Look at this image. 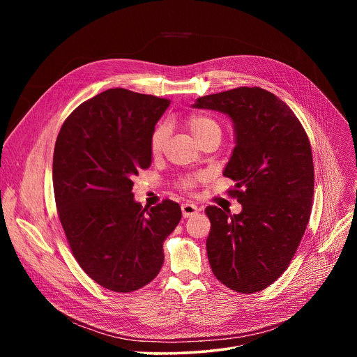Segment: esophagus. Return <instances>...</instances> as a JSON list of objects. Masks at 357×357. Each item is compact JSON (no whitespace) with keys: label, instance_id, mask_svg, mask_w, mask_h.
I'll list each match as a JSON object with an SVG mask.
<instances>
[{"label":"esophagus","instance_id":"1","mask_svg":"<svg viewBox=\"0 0 357 357\" xmlns=\"http://www.w3.org/2000/svg\"><path fill=\"white\" fill-rule=\"evenodd\" d=\"M181 209H182L183 218H192V216L199 213V208L196 205H193V203H189V202L188 203H182Z\"/></svg>","mask_w":357,"mask_h":357}]
</instances>
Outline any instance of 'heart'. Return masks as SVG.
I'll return each mask as SVG.
<instances>
[{
	"mask_svg": "<svg viewBox=\"0 0 357 357\" xmlns=\"http://www.w3.org/2000/svg\"><path fill=\"white\" fill-rule=\"evenodd\" d=\"M186 127L192 134V137L196 139V142L212 132H220V126L213 119L203 114H190L186 119ZM168 132H169V128L165 124L158 126L154 131H152L149 137V149L152 152V155L161 154L165 141L168 138ZM200 179H202V175H189L182 178L178 185L183 190H192Z\"/></svg>",
	"mask_w": 357,
	"mask_h": 357,
	"instance_id": "1",
	"label": "heart"
}]
</instances>
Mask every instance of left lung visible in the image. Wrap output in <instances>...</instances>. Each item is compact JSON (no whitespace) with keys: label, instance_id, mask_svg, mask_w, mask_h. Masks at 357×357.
Masks as SVG:
<instances>
[{"label":"left lung","instance_id":"8db88e82","mask_svg":"<svg viewBox=\"0 0 357 357\" xmlns=\"http://www.w3.org/2000/svg\"><path fill=\"white\" fill-rule=\"evenodd\" d=\"M195 109L227 114L236 146L223 175L243 206L238 215L208 206V259L215 277L233 291L259 292L289 266L310 222L314 161L307 132L294 112L260 87L199 97Z\"/></svg>","mask_w":357,"mask_h":357}]
</instances>
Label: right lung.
<instances>
[{
  "label": "right lung",
  "mask_w": 357,
  "mask_h": 357,
  "mask_svg": "<svg viewBox=\"0 0 357 357\" xmlns=\"http://www.w3.org/2000/svg\"><path fill=\"white\" fill-rule=\"evenodd\" d=\"M169 103L109 89L82 103L56 138L52 179L68 243L82 270L114 292L139 289L158 275L162 244L182 218L174 200L142 209L132 193V176L149 168V137Z\"/></svg>",
  "instance_id": "right-lung-1"
}]
</instances>
